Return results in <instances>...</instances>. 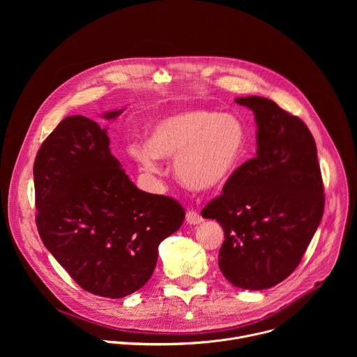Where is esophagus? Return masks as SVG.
<instances>
[{
	"mask_svg": "<svg viewBox=\"0 0 357 357\" xmlns=\"http://www.w3.org/2000/svg\"><path fill=\"white\" fill-rule=\"evenodd\" d=\"M186 222L189 225H199L200 222H203V218L196 211H188L186 212Z\"/></svg>",
	"mask_w": 357,
	"mask_h": 357,
	"instance_id": "esophagus-1",
	"label": "esophagus"
}]
</instances>
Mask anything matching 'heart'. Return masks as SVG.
<instances>
[{"label": "heart", "instance_id": "obj_1", "mask_svg": "<svg viewBox=\"0 0 357 357\" xmlns=\"http://www.w3.org/2000/svg\"><path fill=\"white\" fill-rule=\"evenodd\" d=\"M247 142L243 121L229 113L193 109L157 120L146 144H131L128 154L148 174L161 172V158H175V174L196 190L226 183L241 164Z\"/></svg>", "mask_w": 357, "mask_h": 357}]
</instances>
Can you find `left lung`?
Here are the masks:
<instances>
[{"label":"left lung","mask_w":357,"mask_h":357,"mask_svg":"<svg viewBox=\"0 0 357 357\" xmlns=\"http://www.w3.org/2000/svg\"><path fill=\"white\" fill-rule=\"evenodd\" d=\"M254 112L257 155L237 168L202 209L225 231L219 268L243 289H266L302 260L325 208L317 144L305 123L259 96L236 98Z\"/></svg>","instance_id":"8db88e82"}]
</instances>
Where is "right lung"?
Instances as JSON below:
<instances>
[{
    "mask_svg": "<svg viewBox=\"0 0 357 357\" xmlns=\"http://www.w3.org/2000/svg\"><path fill=\"white\" fill-rule=\"evenodd\" d=\"M109 145L107 130L84 116L58 124L33 164L35 220L45 247L84 291L123 298L151 278L158 245L182 226L185 209L138 189Z\"/></svg>",
    "mask_w": 357,
    "mask_h": 357,
    "instance_id": "right-lung-1",
    "label": "right lung"
}]
</instances>
